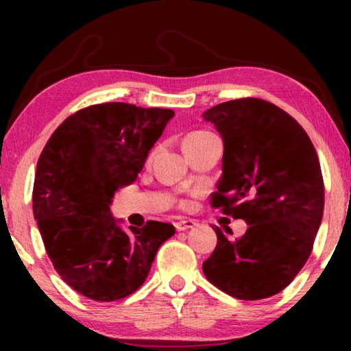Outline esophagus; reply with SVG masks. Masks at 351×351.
<instances>
[{"mask_svg":"<svg viewBox=\"0 0 351 351\" xmlns=\"http://www.w3.org/2000/svg\"><path fill=\"white\" fill-rule=\"evenodd\" d=\"M196 225V222L193 219H182L179 222H176V228L177 232H184V230H189V228H193Z\"/></svg>","mask_w":351,"mask_h":351,"instance_id":"34e87169","label":"esophagus"}]
</instances>
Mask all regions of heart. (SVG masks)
I'll list each match as a JSON object with an SVG mask.
<instances>
[{
    "label": "heart",
    "mask_w": 351,
    "mask_h": 351,
    "mask_svg": "<svg viewBox=\"0 0 351 351\" xmlns=\"http://www.w3.org/2000/svg\"><path fill=\"white\" fill-rule=\"evenodd\" d=\"M208 134H210V132H208V131H191V132H189L184 137V148L193 145V143L201 141V138L208 136Z\"/></svg>",
    "instance_id": "b5f03b06"
}]
</instances>
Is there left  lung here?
I'll list each match as a JSON object with an SVG mask.
<instances>
[{"instance_id":"1","label":"left lung","mask_w":351,"mask_h":351,"mask_svg":"<svg viewBox=\"0 0 351 351\" xmlns=\"http://www.w3.org/2000/svg\"><path fill=\"white\" fill-rule=\"evenodd\" d=\"M203 117L223 138L210 206L249 225L234 241L214 228L217 246L203 271L234 299H267L291 285L313 249L324 210L318 155L305 129L267 100H228Z\"/></svg>"}]
</instances>
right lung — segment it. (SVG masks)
I'll use <instances>...</instances> for the list:
<instances>
[{"mask_svg":"<svg viewBox=\"0 0 351 351\" xmlns=\"http://www.w3.org/2000/svg\"><path fill=\"white\" fill-rule=\"evenodd\" d=\"M174 112L124 102L70 114L43 148L33 184V215L56 271L97 302L131 295L147 280L174 225L148 220L126 233L114 223V191L131 185Z\"/></svg>","mask_w":351,"mask_h":351,"instance_id":"right-lung-1","label":"right lung"}]
</instances>
